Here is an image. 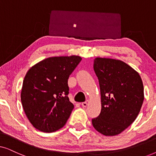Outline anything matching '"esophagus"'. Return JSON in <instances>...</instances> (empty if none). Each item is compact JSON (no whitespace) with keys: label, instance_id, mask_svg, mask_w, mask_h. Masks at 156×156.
Listing matches in <instances>:
<instances>
[{"label":"esophagus","instance_id":"1","mask_svg":"<svg viewBox=\"0 0 156 156\" xmlns=\"http://www.w3.org/2000/svg\"><path fill=\"white\" fill-rule=\"evenodd\" d=\"M89 100H87L86 101L82 102V106H84V107H86V106L89 104Z\"/></svg>","mask_w":156,"mask_h":156}]
</instances>
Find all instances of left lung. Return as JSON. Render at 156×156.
I'll use <instances>...</instances> for the list:
<instances>
[{"label":"left lung","mask_w":156,"mask_h":156,"mask_svg":"<svg viewBox=\"0 0 156 156\" xmlns=\"http://www.w3.org/2000/svg\"><path fill=\"white\" fill-rule=\"evenodd\" d=\"M94 69L99 82L101 110L99 116L91 120L92 125L104 136H116L139 114L144 99L141 77L119 59L97 57Z\"/></svg>","instance_id":"left-lung-1"}]
</instances>
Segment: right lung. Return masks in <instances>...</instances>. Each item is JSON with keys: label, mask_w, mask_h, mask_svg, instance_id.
<instances>
[{"label": "right lung", "mask_w": 156, "mask_h": 156, "mask_svg": "<svg viewBox=\"0 0 156 156\" xmlns=\"http://www.w3.org/2000/svg\"><path fill=\"white\" fill-rule=\"evenodd\" d=\"M82 57H52L39 62L25 74L20 99L27 119L45 133L62 128L74 108L67 97V80Z\"/></svg>", "instance_id": "right-lung-1"}]
</instances>
